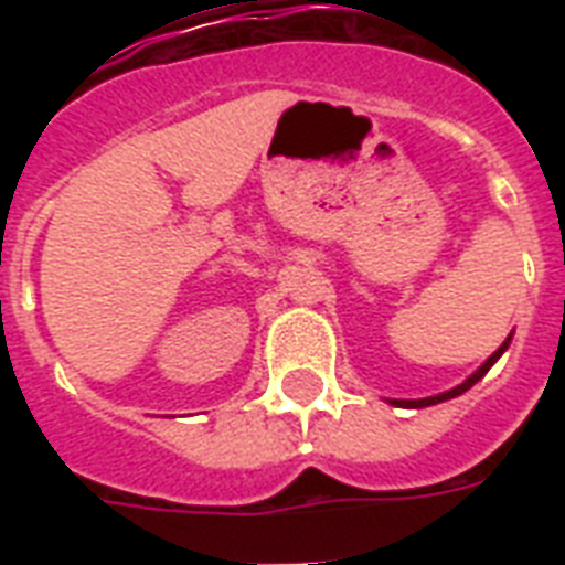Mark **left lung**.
Segmentation results:
<instances>
[{
	"label": "left lung",
	"mask_w": 565,
	"mask_h": 565,
	"mask_svg": "<svg viewBox=\"0 0 565 565\" xmlns=\"http://www.w3.org/2000/svg\"><path fill=\"white\" fill-rule=\"evenodd\" d=\"M510 340H513V334L508 337V340H504V343L499 345V349H495V352L490 354V358H487V361L481 363V366H478V370L472 372V375L466 377L463 384H457V386H451V390H446V393H439V395H428V398H390V404H395V407H416V411H419V407H430V404H439V402H448V398H457V395H463L466 390H469V386H475L478 384V381H481L483 375H487V372L492 370V363L499 361L501 354L508 352V345H510Z\"/></svg>",
	"instance_id": "1"
}]
</instances>
